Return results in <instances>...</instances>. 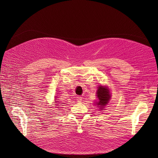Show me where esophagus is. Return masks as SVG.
Segmentation results:
<instances>
[{
    "instance_id": "1",
    "label": "esophagus",
    "mask_w": 158,
    "mask_h": 158,
    "mask_svg": "<svg viewBox=\"0 0 158 158\" xmlns=\"http://www.w3.org/2000/svg\"><path fill=\"white\" fill-rule=\"evenodd\" d=\"M82 97L81 96H78V97H77V102H82Z\"/></svg>"
}]
</instances>
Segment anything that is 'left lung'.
I'll use <instances>...</instances> for the list:
<instances>
[{"instance_id": "left-lung-1", "label": "left lung", "mask_w": 158, "mask_h": 158, "mask_svg": "<svg viewBox=\"0 0 158 158\" xmlns=\"http://www.w3.org/2000/svg\"><path fill=\"white\" fill-rule=\"evenodd\" d=\"M97 96L98 98V102H97V104L98 106H101V107H102L105 106L107 103H108L110 98L108 89L102 86H99L97 89Z\"/></svg>"}]
</instances>
